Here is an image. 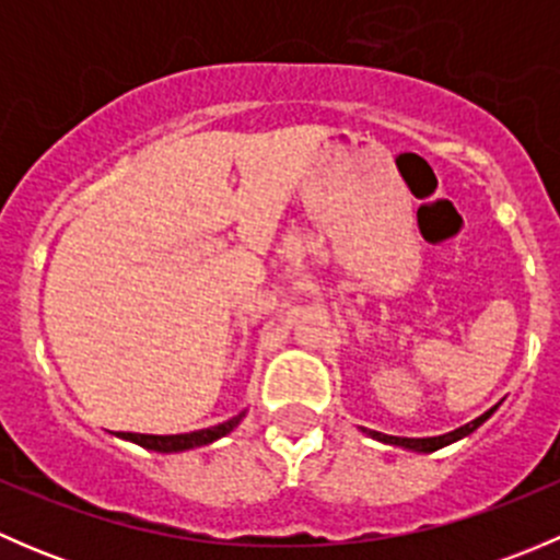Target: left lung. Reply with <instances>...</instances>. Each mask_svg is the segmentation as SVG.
I'll return each mask as SVG.
<instances>
[{
  "mask_svg": "<svg viewBox=\"0 0 560 560\" xmlns=\"http://www.w3.org/2000/svg\"><path fill=\"white\" fill-rule=\"evenodd\" d=\"M493 411H495V406H493V409H490V411H485V415H479L477 420H471V422H468V425L457 428V431H450V433H444V436H431V439H400V436H385V433H380V431H369V428H363V431L369 433V436L380 439V442H387V444H398V447H409V450H417V453H433V450L444 447V444H450V442H455V439H460V436H466V433H471L474 428H479V425H482V422L488 420V417L493 415Z\"/></svg>",
  "mask_w": 560,
  "mask_h": 560,
  "instance_id": "8db88e82",
  "label": "left lung"
}]
</instances>
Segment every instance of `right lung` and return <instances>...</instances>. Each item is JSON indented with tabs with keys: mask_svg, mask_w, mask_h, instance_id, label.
<instances>
[{
	"mask_svg": "<svg viewBox=\"0 0 560 560\" xmlns=\"http://www.w3.org/2000/svg\"><path fill=\"white\" fill-rule=\"evenodd\" d=\"M241 417H233V420L222 422V425L206 428V431H191V433H175V436H151V433H121V439H129V442L140 444L145 450H156V453H178V450L189 447H202V444H211L213 439L224 436V433L233 431L238 425Z\"/></svg>",
	"mask_w": 560,
	"mask_h": 560,
	"instance_id": "add662e5",
	"label": "right lung"
}]
</instances>
